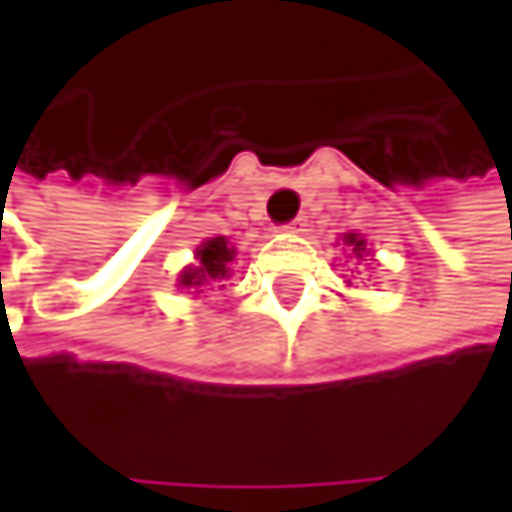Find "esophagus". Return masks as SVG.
Instances as JSON below:
<instances>
[{
    "mask_svg": "<svg viewBox=\"0 0 512 512\" xmlns=\"http://www.w3.org/2000/svg\"><path fill=\"white\" fill-rule=\"evenodd\" d=\"M305 225H308V219H293V222H287V225H281V231H290V234H302L305 231Z\"/></svg>",
    "mask_w": 512,
    "mask_h": 512,
    "instance_id": "esophagus-1",
    "label": "esophagus"
}]
</instances>
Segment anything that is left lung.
Instances as JSON below:
<instances>
[{
  "label": "left lung",
  "mask_w": 512,
  "mask_h": 512,
  "mask_svg": "<svg viewBox=\"0 0 512 512\" xmlns=\"http://www.w3.org/2000/svg\"><path fill=\"white\" fill-rule=\"evenodd\" d=\"M344 246H350L356 257L367 255V240H364V237H358V234H347V237H344Z\"/></svg>",
  "instance_id": "8db88e82"
}]
</instances>
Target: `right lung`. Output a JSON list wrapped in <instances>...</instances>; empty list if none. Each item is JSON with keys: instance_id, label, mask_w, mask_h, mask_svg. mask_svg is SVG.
<instances>
[{"instance_id": "right-lung-1", "label": "right lung", "mask_w": 512, "mask_h": 512, "mask_svg": "<svg viewBox=\"0 0 512 512\" xmlns=\"http://www.w3.org/2000/svg\"><path fill=\"white\" fill-rule=\"evenodd\" d=\"M234 249L228 246L225 237H210L198 246L192 266H186L177 278V287H186V290H195L198 287H210V284H219L231 275V260H234Z\"/></svg>"}]
</instances>
